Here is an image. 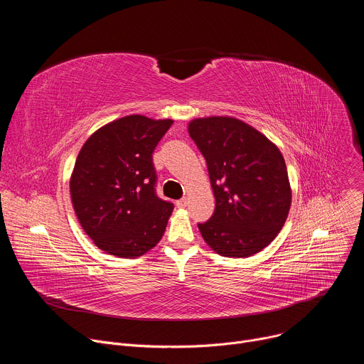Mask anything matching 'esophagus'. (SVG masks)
Masks as SVG:
<instances>
[{
  "mask_svg": "<svg viewBox=\"0 0 364 364\" xmlns=\"http://www.w3.org/2000/svg\"><path fill=\"white\" fill-rule=\"evenodd\" d=\"M176 204H177V207H186L188 204V200L187 198H180Z\"/></svg>",
  "mask_w": 364,
  "mask_h": 364,
  "instance_id": "esophagus-1",
  "label": "esophagus"
}]
</instances>
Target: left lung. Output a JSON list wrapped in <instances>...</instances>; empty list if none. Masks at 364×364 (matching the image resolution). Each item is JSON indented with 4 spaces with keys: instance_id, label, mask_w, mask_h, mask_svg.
Masks as SVG:
<instances>
[{
    "instance_id": "8db88e82",
    "label": "left lung",
    "mask_w": 364,
    "mask_h": 364,
    "mask_svg": "<svg viewBox=\"0 0 364 364\" xmlns=\"http://www.w3.org/2000/svg\"><path fill=\"white\" fill-rule=\"evenodd\" d=\"M188 134L207 164L216 207L198 223L205 243L228 257L267 247L282 229L291 187L281 151L250 125L229 117L194 119Z\"/></svg>"
}]
</instances>
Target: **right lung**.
<instances>
[{
	"instance_id": "add662e5",
	"label": "right lung",
	"mask_w": 364,
	"mask_h": 364,
	"mask_svg": "<svg viewBox=\"0 0 364 364\" xmlns=\"http://www.w3.org/2000/svg\"><path fill=\"white\" fill-rule=\"evenodd\" d=\"M171 125L129 115L102 127L82 146L70 178L73 209L107 253L138 257L163 237L174 204L155 191L152 154Z\"/></svg>"
}]
</instances>
